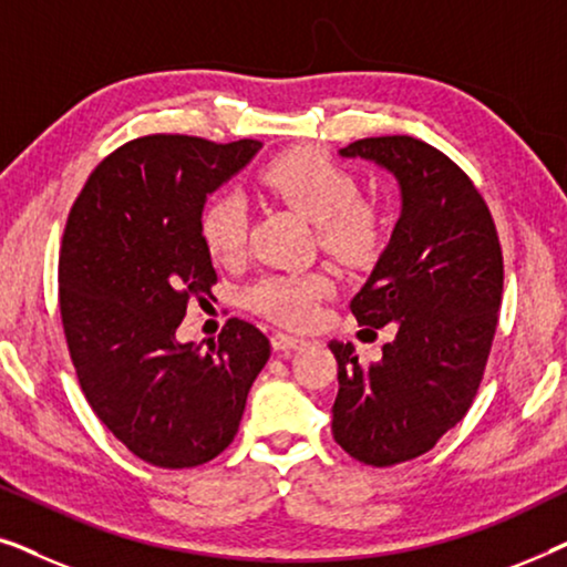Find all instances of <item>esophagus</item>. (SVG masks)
Returning a JSON list of instances; mask_svg holds the SVG:
<instances>
[{"label": "esophagus", "mask_w": 567, "mask_h": 567, "mask_svg": "<svg viewBox=\"0 0 567 567\" xmlns=\"http://www.w3.org/2000/svg\"><path fill=\"white\" fill-rule=\"evenodd\" d=\"M270 343H274V351L278 353H291V351H299L301 346H307V340L289 336V332H276V336L270 338Z\"/></svg>", "instance_id": "esophagus-1"}]
</instances>
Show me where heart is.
<instances>
[{"instance_id": "heart-1", "label": "heart", "mask_w": 567, "mask_h": 567, "mask_svg": "<svg viewBox=\"0 0 567 567\" xmlns=\"http://www.w3.org/2000/svg\"><path fill=\"white\" fill-rule=\"evenodd\" d=\"M260 183L291 212L315 224L324 250L338 258L363 262L384 243V212L377 200L361 198L355 177L320 150H293L260 173ZM200 243L208 258L231 266L243 258L247 243V206L235 193L214 196L198 219ZM332 291L324 270L307 274H268L247 286L245 305L268 320L307 324L317 305Z\"/></svg>"}]
</instances>
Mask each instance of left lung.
Returning <instances> with one entry per match:
<instances>
[{
    "label": "left lung",
    "instance_id": "obj_1",
    "mask_svg": "<svg viewBox=\"0 0 567 567\" xmlns=\"http://www.w3.org/2000/svg\"><path fill=\"white\" fill-rule=\"evenodd\" d=\"M340 157L374 162L400 185L390 245L351 299L363 330L374 336L386 324L394 338L374 363H361L353 343L330 340L332 436L353 460L390 467L436 446L475 400L498 324L503 255L483 196L431 144L361 138Z\"/></svg>",
    "mask_w": 567,
    "mask_h": 567
}]
</instances>
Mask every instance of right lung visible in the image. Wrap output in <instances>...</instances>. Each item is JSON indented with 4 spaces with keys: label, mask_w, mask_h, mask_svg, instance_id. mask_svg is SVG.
Returning a JSON list of instances; mask_svg holds the SVG:
<instances>
[{
    "label": "right lung",
    "mask_w": 567,
    "mask_h": 567,
    "mask_svg": "<svg viewBox=\"0 0 567 567\" xmlns=\"http://www.w3.org/2000/svg\"><path fill=\"white\" fill-rule=\"evenodd\" d=\"M260 142L144 136L105 157L69 214L59 307L76 379L107 431L165 470L212 462L237 436L270 343L231 317L219 340L177 343L190 297L216 270L198 219Z\"/></svg>",
    "instance_id": "add662e5"
}]
</instances>
